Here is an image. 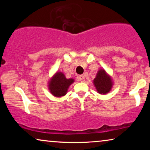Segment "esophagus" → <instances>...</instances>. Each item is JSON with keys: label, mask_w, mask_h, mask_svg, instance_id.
<instances>
[{"label": "esophagus", "mask_w": 150, "mask_h": 150, "mask_svg": "<svg viewBox=\"0 0 150 150\" xmlns=\"http://www.w3.org/2000/svg\"><path fill=\"white\" fill-rule=\"evenodd\" d=\"M77 79H78V81H79L84 82V81H85V76H84L83 75H80L77 77Z\"/></svg>", "instance_id": "obj_1"}]
</instances>
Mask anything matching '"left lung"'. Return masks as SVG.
<instances>
[{
	"label": "left lung",
	"mask_w": 150,
	"mask_h": 150,
	"mask_svg": "<svg viewBox=\"0 0 150 150\" xmlns=\"http://www.w3.org/2000/svg\"><path fill=\"white\" fill-rule=\"evenodd\" d=\"M94 85L98 92L100 94H106L110 91L112 82L110 77L104 69H100L96 77L93 80Z\"/></svg>",
	"instance_id": "1"
}]
</instances>
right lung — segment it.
<instances>
[{"label":"right lung","instance_id":"right-lung-1","mask_svg":"<svg viewBox=\"0 0 150 150\" xmlns=\"http://www.w3.org/2000/svg\"><path fill=\"white\" fill-rule=\"evenodd\" d=\"M74 79H67L62 72H57L49 82V89L51 93L56 97H61L67 93V89Z\"/></svg>","mask_w":150,"mask_h":150}]
</instances>
